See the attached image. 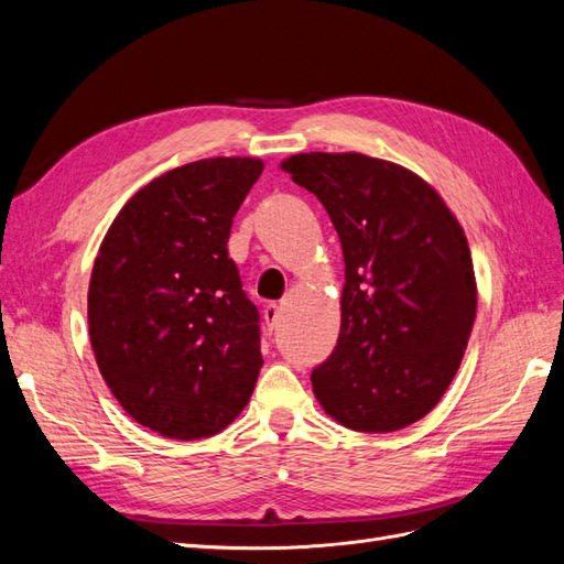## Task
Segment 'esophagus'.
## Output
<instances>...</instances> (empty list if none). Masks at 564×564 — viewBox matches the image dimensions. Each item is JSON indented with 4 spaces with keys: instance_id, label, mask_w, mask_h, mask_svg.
<instances>
[{
    "instance_id": "obj_1",
    "label": "esophagus",
    "mask_w": 564,
    "mask_h": 564,
    "mask_svg": "<svg viewBox=\"0 0 564 564\" xmlns=\"http://www.w3.org/2000/svg\"><path fill=\"white\" fill-rule=\"evenodd\" d=\"M263 319L268 324V329L275 327L278 319H280V305L278 303H268L265 308H263Z\"/></svg>"
}]
</instances>
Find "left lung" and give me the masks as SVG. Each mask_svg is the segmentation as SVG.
Returning a JSON list of instances; mask_svg holds the SVG:
<instances>
[{
	"label": "left lung",
	"instance_id": "1",
	"mask_svg": "<svg viewBox=\"0 0 564 564\" xmlns=\"http://www.w3.org/2000/svg\"><path fill=\"white\" fill-rule=\"evenodd\" d=\"M327 209L344 249L340 332L313 369L315 398L360 433H392L445 395L473 332L477 284L466 232L409 169L362 152L282 162Z\"/></svg>",
	"mask_w": 564,
	"mask_h": 564
}]
</instances>
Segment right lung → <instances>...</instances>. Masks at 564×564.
<instances>
[{
    "label": "right lung",
    "mask_w": 564,
    "mask_h": 564,
    "mask_svg": "<svg viewBox=\"0 0 564 564\" xmlns=\"http://www.w3.org/2000/svg\"><path fill=\"white\" fill-rule=\"evenodd\" d=\"M263 162L209 158L143 185L108 228L89 282L100 377L124 412L174 440L216 435L263 365L259 311L228 256Z\"/></svg>",
    "instance_id": "1"
}]
</instances>
